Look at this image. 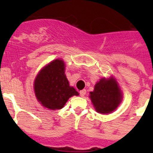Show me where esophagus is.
Here are the masks:
<instances>
[{"mask_svg":"<svg viewBox=\"0 0 153 153\" xmlns=\"http://www.w3.org/2000/svg\"><path fill=\"white\" fill-rule=\"evenodd\" d=\"M86 90H80V91H79V95H80V97H84V96L86 95Z\"/></svg>","mask_w":153,"mask_h":153,"instance_id":"1","label":"esophagus"}]
</instances>
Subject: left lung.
<instances>
[{"label": "left lung", "mask_w": 153, "mask_h": 153, "mask_svg": "<svg viewBox=\"0 0 153 153\" xmlns=\"http://www.w3.org/2000/svg\"><path fill=\"white\" fill-rule=\"evenodd\" d=\"M90 99L96 110L100 113H109L117 109L122 100V94L113 78L102 79L90 92Z\"/></svg>", "instance_id": "obj_1"}]
</instances>
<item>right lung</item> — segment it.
Instances as JSON below:
<instances>
[{
	"label": "right lung",
	"mask_w": 153,
	"mask_h": 153,
	"mask_svg": "<svg viewBox=\"0 0 153 153\" xmlns=\"http://www.w3.org/2000/svg\"><path fill=\"white\" fill-rule=\"evenodd\" d=\"M62 60H55L40 70L34 81V92L42 106L50 109L63 107L70 97L79 93L69 85Z\"/></svg>",
	"instance_id": "add662e5"
}]
</instances>
